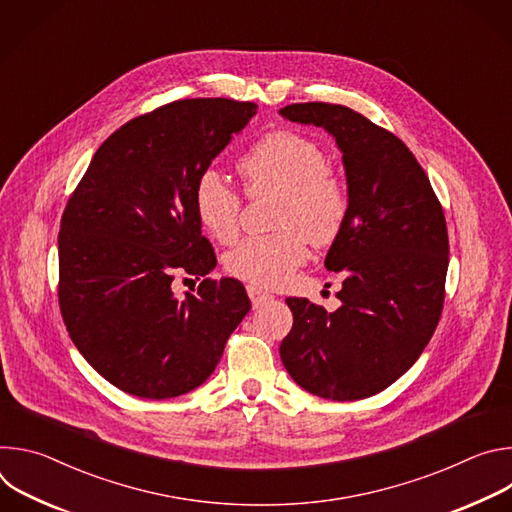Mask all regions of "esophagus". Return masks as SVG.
<instances>
[{
	"label": "esophagus",
	"instance_id": "1",
	"mask_svg": "<svg viewBox=\"0 0 512 512\" xmlns=\"http://www.w3.org/2000/svg\"><path fill=\"white\" fill-rule=\"evenodd\" d=\"M247 294H249V298H251V302H253L255 308H257L259 304H263V302H267V300L273 298V296L269 294V291H265V289H261V287H257V285H247Z\"/></svg>",
	"mask_w": 512,
	"mask_h": 512
}]
</instances>
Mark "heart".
Segmentation results:
<instances>
[{
  "mask_svg": "<svg viewBox=\"0 0 512 512\" xmlns=\"http://www.w3.org/2000/svg\"><path fill=\"white\" fill-rule=\"evenodd\" d=\"M239 174L247 196H275L277 231L237 243L225 257V269L253 285L275 287L304 265L308 241L326 247L340 235L350 206L348 186L328 166L318 141L289 129L263 135L239 160ZM192 206L212 239L231 243L237 237L241 196L221 174H198Z\"/></svg>",
  "mask_w": 512,
  "mask_h": 512,
  "instance_id": "1",
  "label": "heart"
}]
</instances>
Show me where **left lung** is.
I'll return each instance as SVG.
<instances>
[{"label":"left lung","mask_w":512,"mask_h":512,"mask_svg":"<svg viewBox=\"0 0 512 512\" xmlns=\"http://www.w3.org/2000/svg\"><path fill=\"white\" fill-rule=\"evenodd\" d=\"M279 113L336 139L350 196L324 261L344 277L342 306L326 312L287 298L294 326L279 346L281 362L312 395H377L411 369L440 322L450 253L444 208L407 145L364 115L318 101Z\"/></svg>","instance_id":"obj_1"}]
</instances>
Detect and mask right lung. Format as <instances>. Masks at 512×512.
I'll list each match as a JSON object with an SVG mask.
<instances>
[{
	"mask_svg": "<svg viewBox=\"0 0 512 512\" xmlns=\"http://www.w3.org/2000/svg\"><path fill=\"white\" fill-rule=\"evenodd\" d=\"M257 113L251 101L182 99L111 133L70 194L58 233V304L91 367L117 389L170 399L200 387L251 310L192 206L200 172ZM176 272L204 276L178 301ZM194 291V289H192Z\"/></svg>",
	"mask_w": 512,
	"mask_h": 512,
	"instance_id": "right-lung-1",
	"label": "right lung"
}]
</instances>
